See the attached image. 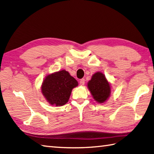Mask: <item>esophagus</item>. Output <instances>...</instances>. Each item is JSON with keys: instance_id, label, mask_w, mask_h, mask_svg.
<instances>
[{"instance_id": "obj_1", "label": "esophagus", "mask_w": 154, "mask_h": 154, "mask_svg": "<svg viewBox=\"0 0 154 154\" xmlns=\"http://www.w3.org/2000/svg\"><path fill=\"white\" fill-rule=\"evenodd\" d=\"M85 83V79H81L80 80V85H83Z\"/></svg>"}]
</instances>
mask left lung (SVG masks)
Returning <instances> with one entry per match:
<instances>
[{"mask_svg":"<svg viewBox=\"0 0 154 154\" xmlns=\"http://www.w3.org/2000/svg\"><path fill=\"white\" fill-rule=\"evenodd\" d=\"M88 88L98 103H104L110 94V87L104 75L100 72L94 73L88 83Z\"/></svg>","mask_w":154,"mask_h":154,"instance_id":"1","label":"left lung"}]
</instances>
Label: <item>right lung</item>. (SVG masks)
<instances>
[{
	"label": "right lung",
	"mask_w": 154,
	"mask_h": 154,
	"mask_svg": "<svg viewBox=\"0 0 154 154\" xmlns=\"http://www.w3.org/2000/svg\"><path fill=\"white\" fill-rule=\"evenodd\" d=\"M77 85V80L67 71L62 70L45 77L42 91L49 103L63 106L68 102L72 89Z\"/></svg>",
	"instance_id": "right-lung-1"
}]
</instances>
